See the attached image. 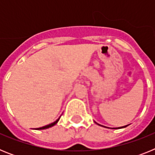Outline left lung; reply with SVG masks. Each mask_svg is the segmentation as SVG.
Masks as SVG:
<instances>
[{"label": "left lung", "mask_w": 155, "mask_h": 155, "mask_svg": "<svg viewBox=\"0 0 155 155\" xmlns=\"http://www.w3.org/2000/svg\"><path fill=\"white\" fill-rule=\"evenodd\" d=\"M98 125H99V124H98ZM99 126H102V125H99ZM102 127H103V126H102ZM127 127V126H125V127H119V128H124V127ZM116 129H117V128H116Z\"/></svg>", "instance_id": "1"}]
</instances>
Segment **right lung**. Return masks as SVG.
I'll list each match as a JSON object with an SVG mask.
<instances>
[{
	"label": "right lung",
	"mask_w": 155,
	"mask_h": 155,
	"mask_svg": "<svg viewBox=\"0 0 155 155\" xmlns=\"http://www.w3.org/2000/svg\"><path fill=\"white\" fill-rule=\"evenodd\" d=\"M59 120H60V118H59L58 120H56V121L54 122V123H53V124H49V125L45 126V127H40V128H37V130H44V129H47V128H50V127H53V126L55 125V124H57V122L59 121Z\"/></svg>",
	"instance_id": "obj_1"
}]
</instances>
